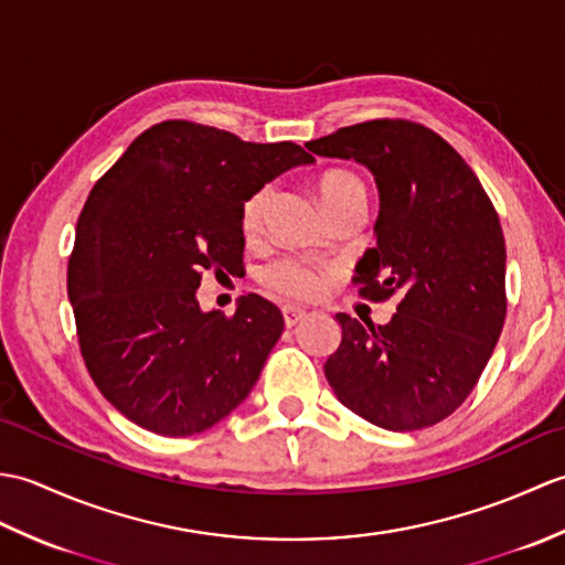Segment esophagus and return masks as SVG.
Returning <instances> with one entry per match:
<instances>
[{
    "label": "esophagus",
    "mask_w": 565,
    "mask_h": 565,
    "mask_svg": "<svg viewBox=\"0 0 565 565\" xmlns=\"http://www.w3.org/2000/svg\"><path fill=\"white\" fill-rule=\"evenodd\" d=\"M281 313H284L286 328H294L298 320H303V318H306V310H303V308H298V306H284V308H281Z\"/></svg>",
    "instance_id": "34e87169"
}]
</instances>
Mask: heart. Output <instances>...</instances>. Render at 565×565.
I'll return each mask as SVG.
<instances>
[{
  "label": "heart",
  "instance_id": "obj_1",
  "mask_svg": "<svg viewBox=\"0 0 565 565\" xmlns=\"http://www.w3.org/2000/svg\"><path fill=\"white\" fill-rule=\"evenodd\" d=\"M318 191L330 215L344 206H352V203H364L366 206V186L362 179L350 170H328L320 177ZM269 184L257 189L255 194L245 201L243 213H239V225H243V233L247 237L259 233L264 213L269 209ZM322 281L326 279H322V274L316 267H310V264H303L298 259L274 262L271 267H267L262 274V284L267 286L269 291L286 298H313L320 294Z\"/></svg>",
  "mask_w": 565,
  "mask_h": 565
}]
</instances>
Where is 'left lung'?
Returning <instances> with one entry per match:
<instances>
[{"label": "left lung", "instance_id": "left-lung-1", "mask_svg": "<svg viewBox=\"0 0 565 565\" xmlns=\"http://www.w3.org/2000/svg\"><path fill=\"white\" fill-rule=\"evenodd\" d=\"M306 148L374 174L376 247L352 281L369 301L398 298L386 326L334 316L342 342L326 379L371 425H437L473 391L505 326V237L493 201L447 140L405 118L347 126Z\"/></svg>", "mask_w": 565, "mask_h": 565}]
</instances>
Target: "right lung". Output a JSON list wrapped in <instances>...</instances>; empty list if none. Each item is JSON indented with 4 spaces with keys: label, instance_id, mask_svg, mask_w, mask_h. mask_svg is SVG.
Returning <instances> with one entry per match:
<instances>
[{
    "label": "right lung",
    "instance_id": "add662e5",
    "mask_svg": "<svg viewBox=\"0 0 565 565\" xmlns=\"http://www.w3.org/2000/svg\"><path fill=\"white\" fill-rule=\"evenodd\" d=\"M296 142H247L194 121L140 134L84 203L67 264L79 352L102 395L130 423L189 437L247 398L284 316L243 296L235 316L203 313V274L243 267L245 201L310 164Z\"/></svg>",
    "mask_w": 565,
    "mask_h": 565
}]
</instances>
